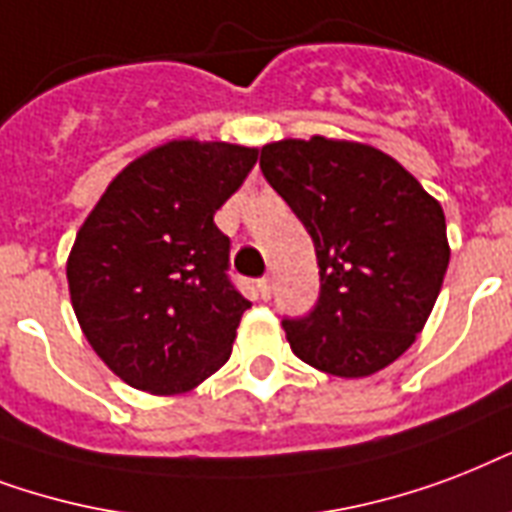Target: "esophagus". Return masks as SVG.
<instances>
[{
	"label": "esophagus",
	"mask_w": 512,
	"mask_h": 512,
	"mask_svg": "<svg viewBox=\"0 0 512 512\" xmlns=\"http://www.w3.org/2000/svg\"><path fill=\"white\" fill-rule=\"evenodd\" d=\"M256 285H259L261 299L267 301L269 296H272V280H269V277H261V280H259V283H256Z\"/></svg>",
	"instance_id": "esophagus-1"
}]
</instances>
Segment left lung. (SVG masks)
I'll return each instance as SVG.
<instances>
[{
  "mask_svg": "<svg viewBox=\"0 0 512 512\" xmlns=\"http://www.w3.org/2000/svg\"><path fill=\"white\" fill-rule=\"evenodd\" d=\"M261 173L310 232L320 299L283 320L296 358L360 379L417 342L449 267L441 202L398 160L342 138H283L261 146Z\"/></svg>",
  "mask_w": 512,
  "mask_h": 512,
  "instance_id": "obj_1",
  "label": "left lung"
}]
</instances>
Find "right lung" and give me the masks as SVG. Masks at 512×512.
I'll use <instances>...</instances> for the list:
<instances>
[{
	"label": "right lung",
	"mask_w": 512,
	"mask_h": 512,
	"mask_svg": "<svg viewBox=\"0 0 512 512\" xmlns=\"http://www.w3.org/2000/svg\"><path fill=\"white\" fill-rule=\"evenodd\" d=\"M259 149L176 138L125 165L87 213L66 280L95 355L122 382L181 395L232 355L251 301L229 283V237L213 224Z\"/></svg>",
	"instance_id": "right-lung-1"
}]
</instances>
